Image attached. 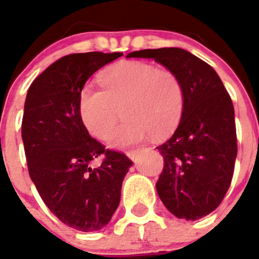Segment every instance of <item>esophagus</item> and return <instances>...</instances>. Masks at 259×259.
Masks as SVG:
<instances>
[{"instance_id": "esophagus-1", "label": "esophagus", "mask_w": 259, "mask_h": 259, "mask_svg": "<svg viewBox=\"0 0 259 259\" xmlns=\"http://www.w3.org/2000/svg\"><path fill=\"white\" fill-rule=\"evenodd\" d=\"M126 155L129 156V158L132 159V160L135 161L138 159V156L140 155V150H139V149H138V150H130V151H127Z\"/></svg>"}]
</instances>
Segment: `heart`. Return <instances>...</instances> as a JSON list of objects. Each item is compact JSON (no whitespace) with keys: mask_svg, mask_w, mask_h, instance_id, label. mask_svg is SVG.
<instances>
[{"mask_svg":"<svg viewBox=\"0 0 259 259\" xmlns=\"http://www.w3.org/2000/svg\"><path fill=\"white\" fill-rule=\"evenodd\" d=\"M101 90L85 86L79 96L83 126L105 139L120 113L125 121L109 138L111 146L137 144L149 134L163 138L178 126L184 110V90L178 75L142 61H124L99 77Z\"/></svg>","mask_w":259,"mask_h":259,"instance_id":"b5f03b06","label":"heart"}]
</instances>
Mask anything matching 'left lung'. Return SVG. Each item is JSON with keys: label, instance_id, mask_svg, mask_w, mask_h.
<instances>
[{"label": "left lung", "instance_id": "1", "mask_svg": "<svg viewBox=\"0 0 259 259\" xmlns=\"http://www.w3.org/2000/svg\"><path fill=\"white\" fill-rule=\"evenodd\" d=\"M126 57L154 59L178 75L184 110L171 138L159 145L164 168L156 192L177 218L197 221L226 197L237 158L234 108L213 67L178 48L133 51Z\"/></svg>", "mask_w": 259, "mask_h": 259}]
</instances>
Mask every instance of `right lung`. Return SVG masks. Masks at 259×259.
<instances>
[{
    "mask_svg": "<svg viewBox=\"0 0 259 259\" xmlns=\"http://www.w3.org/2000/svg\"><path fill=\"white\" fill-rule=\"evenodd\" d=\"M120 56L94 51L61 57L33 80L26 96L21 135L28 174L49 209L81 232L100 231L110 222L133 165L125 154L91 138L79 114L86 81ZM100 155L102 165L91 168Z\"/></svg>",
    "mask_w": 259,
    "mask_h": 259,
    "instance_id": "obj_1",
    "label": "right lung"
}]
</instances>
